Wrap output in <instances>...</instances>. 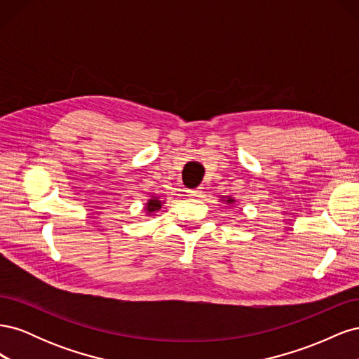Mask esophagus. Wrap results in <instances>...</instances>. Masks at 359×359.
Here are the masks:
<instances>
[{
    "label": "esophagus",
    "instance_id": "esophagus-1",
    "mask_svg": "<svg viewBox=\"0 0 359 359\" xmlns=\"http://www.w3.org/2000/svg\"><path fill=\"white\" fill-rule=\"evenodd\" d=\"M187 194L190 198H202V190H187Z\"/></svg>",
    "mask_w": 359,
    "mask_h": 359
}]
</instances>
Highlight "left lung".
Instances as JSON below:
<instances>
[{
    "label": "left lung",
    "mask_w": 359,
    "mask_h": 359,
    "mask_svg": "<svg viewBox=\"0 0 359 359\" xmlns=\"http://www.w3.org/2000/svg\"><path fill=\"white\" fill-rule=\"evenodd\" d=\"M227 203H233V199H231V198H227V201H226Z\"/></svg>",
    "instance_id": "8db88e82"
}]
</instances>
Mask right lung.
<instances>
[{"mask_svg": "<svg viewBox=\"0 0 359 359\" xmlns=\"http://www.w3.org/2000/svg\"><path fill=\"white\" fill-rule=\"evenodd\" d=\"M160 208H161V202H160V199H157V198H153V199H149V201H148L145 211L151 214V212H156V211H158Z\"/></svg>", "mask_w": 359, "mask_h": 359, "instance_id": "add662e5", "label": "right lung"}]
</instances>
